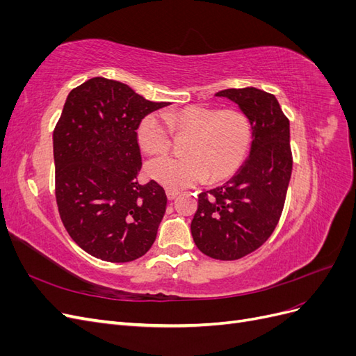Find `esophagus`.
Returning a JSON list of instances; mask_svg holds the SVG:
<instances>
[{"instance_id": "34e87169", "label": "esophagus", "mask_w": 356, "mask_h": 356, "mask_svg": "<svg viewBox=\"0 0 356 356\" xmlns=\"http://www.w3.org/2000/svg\"><path fill=\"white\" fill-rule=\"evenodd\" d=\"M178 195H179V191H177V190H166V196H168L169 200L177 199Z\"/></svg>"}]
</instances>
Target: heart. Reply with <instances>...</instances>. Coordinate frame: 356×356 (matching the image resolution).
<instances>
[{
  "mask_svg": "<svg viewBox=\"0 0 356 356\" xmlns=\"http://www.w3.org/2000/svg\"><path fill=\"white\" fill-rule=\"evenodd\" d=\"M172 129L190 136L186 157L161 156L145 166L147 177L169 190L190 187L204 177L213 182L230 178L251 147V124L242 111L207 105L145 115L138 126V143L148 154L165 153L174 139Z\"/></svg>",
  "mask_w": 356,
  "mask_h": 356,
  "instance_id": "heart-1",
  "label": "heart"
}]
</instances>
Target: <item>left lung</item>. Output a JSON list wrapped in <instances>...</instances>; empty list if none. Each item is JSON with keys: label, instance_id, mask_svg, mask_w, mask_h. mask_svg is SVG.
Instances as JSON below:
<instances>
[{"label": "left lung", "instance_id": "8db88e82", "mask_svg": "<svg viewBox=\"0 0 356 356\" xmlns=\"http://www.w3.org/2000/svg\"><path fill=\"white\" fill-rule=\"evenodd\" d=\"M252 129L245 163L221 187L199 195L191 234L199 250L217 260H238L273 233L284 209L293 170L289 120L275 95L255 88L225 89Z\"/></svg>", "mask_w": 356, "mask_h": 356}]
</instances>
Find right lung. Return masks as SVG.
Returning a JSON list of instances; mask_svg holds the SVG:
<instances>
[{
	"label": "right lung",
	"mask_w": 356,
	"mask_h": 356,
	"mask_svg": "<svg viewBox=\"0 0 356 356\" xmlns=\"http://www.w3.org/2000/svg\"><path fill=\"white\" fill-rule=\"evenodd\" d=\"M166 105L95 77L70 92L53 131L60 220L81 250L104 261H134L156 241L168 197L156 181L138 182L136 129Z\"/></svg>",
	"instance_id": "obj_1"
}]
</instances>
